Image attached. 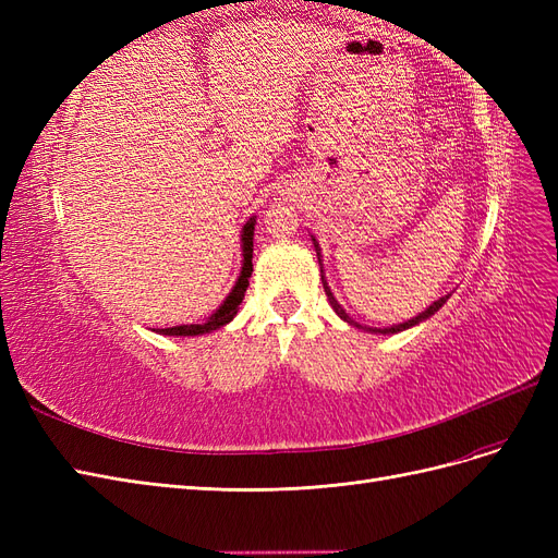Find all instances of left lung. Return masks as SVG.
<instances>
[{
	"label": "left lung",
	"instance_id": "left-lung-1",
	"mask_svg": "<svg viewBox=\"0 0 558 558\" xmlns=\"http://www.w3.org/2000/svg\"><path fill=\"white\" fill-rule=\"evenodd\" d=\"M314 246H316V256H318V263H320V248H318V244H316V240H314ZM320 281H324V289H326V295H328V302H330V305H332V310L337 312V316H340V318H344L347 320V324H351V326H356V328H361L359 324H356V320H353V318H349V314L340 307V305H337V300L332 298V293H330V289H328V283H326V279H324V269H320ZM447 298L449 295H445V298H440V300H437V302H433V305L426 310V312H421L418 316H414V318H410V320H404V324H400V326H391V328H384V330H373V332H400V330H404V328H412V326H416V324H421V320H424V318H428V316H433L437 310H440L442 305H445V302H447Z\"/></svg>",
	"mask_w": 558,
	"mask_h": 558
}]
</instances>
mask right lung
I'll return each mask as SVG.
<instances>
[{
  "instance_id": "add662e5",
  "label": "right lung",
  "mask_w": 558,
  "mask_h": 558,
  "mask_svg": "<svg viewBox=\"0 0 558 558\" xmlns=\"http://www.w3.org/2000/svg\"><path fill=\"white\" fill-rule=\"evenodd\" d=\"M253 226H256V218H251V221L244 226V232H242V242H244V265H242V275L238 279V283H234L232 293L226 298V302L221 307L216 310V314H211V318L207 320V324H191V326H174V328H160L158 332L162 335H202V332H211L216 328H221L226 324H230L232 316L238 314V307L240 302L244 300V293L248 289V277L253 272Z\"/></svg>"
}]
</instances>
